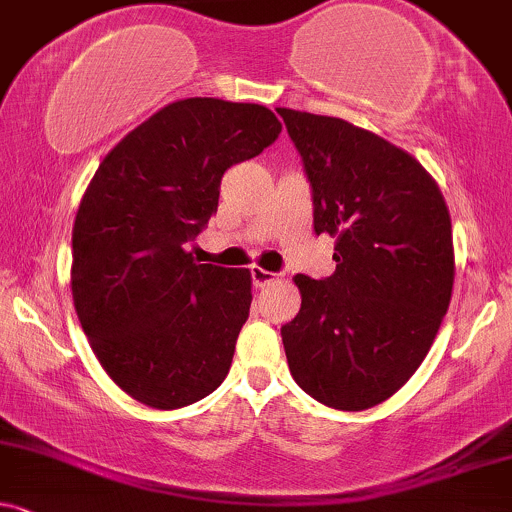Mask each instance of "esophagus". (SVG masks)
I'll return each mask as SVG.
<instances>
[{
    "instance_id": "34e87169",
    "label": "esophagus",
    "mask_w": 512,
    "mask_h": 512,
    "mask_svg": "<svg viewBox=\"0 0 512 512\" xmlns=\"http://www.w3.org/2000/svg\"><path fill=\"white\" fill-rule=\"evenodd\" d=\"M251 280H254V287H258V290H263V287L273 285V282H278V275L270 273V270H263L254 266L251 268Z\"/></svg>"
}]
</instances>
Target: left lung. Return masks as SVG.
Instances as JSON below:
<instances>
[{
    "mask_svg": "<svg viewBox=\"0 0 512 512\" xmlns=\"http://www.w3.org/2000/svg\"><path fill=\"white\" fill-rule=\"evenodd\" d=\"M314 189V230L335 237V273L294 275L302 309L282 326L297 386L362 412L410 381L455 280L450 213L422 162L345 119L278 107Z\"/></svg>",
    "mask_w": 512,
    "mask_h": 512,
    "instance_id": "left-lung-1",
    "label": "left lung"
}]
</instances>
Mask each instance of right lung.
<instances>
[{
	"mask_svg": "<svg viewBox=\"0 0 512 512\" xmlns=\"http://www.w3.org/2000/svg\"><path fill=\"white\" fill-rule=\"evenodd\" d=\"M280 131L254 102H170L105 155L81 198L71 232L78 321L107 376L153 410L206 398L230 371L251 273L194 263L186 244L218 210L227 167Z\"/></svg>",
	"mask_w": 512,
	"mask_h": 512,
	"instance_id": "right-lung-1",
	"label": "right lung"
}]
</instances>
